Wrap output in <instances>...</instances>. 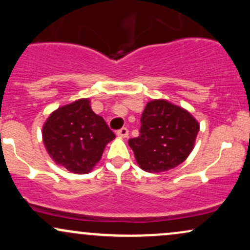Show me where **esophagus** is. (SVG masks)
I'll list each match as a JSON object with an SVG mask.
<instances>
[{"label": "esophagus", "instance_id": "1", "mask_svg": "<svg viewBox=\"0 0 250 250\" xmlns=\"http://www.w3.org/2000/svg\"><path fill=\"white\" fill-rule=\"evenodd\" d=\"M116 135L119 137H121V139H125V137H128L129 131H128L127 128H121L120 130L116 131Z\"/></svg>", "mask_w": 250, "mask_h": 250}]
</instances>
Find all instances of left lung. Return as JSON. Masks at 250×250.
<instances>
[{
    "label": "left lung",
    "mask_w": 250,
    "mask_h": 250,
    "mask_svg": "<svg viewBox=\"0 0 250 250\" xmlns=\"http://www.w3.org/2000/svg\"><path fill=\"white\" fill-rule=\"evenodd\" d=\"M199 130L200 123L187 109L167 100H151L142 113L141 134L128 143L142 170L163 173L186 161Z\"/></svg>",
    "instance_id": "left-lung-1"
}]
</instances>
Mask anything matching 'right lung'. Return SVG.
<instances>
[{"label": "right lung", "instance_id": "obj_1", "mask_svg": "<svg viewBox=\"0 0 250 250\" xmlns=\"http://www.w3.org/2000/svg\"><path fill=\"white\" fill-rule=\"evenodd\" d=\"M114 139L115 134L94 113L89 99L57 108L42 127V140L51 160L74 174L90 173Z\"/></svg>", "mask_w": 250, "mask_h": 250}]
</instances>
